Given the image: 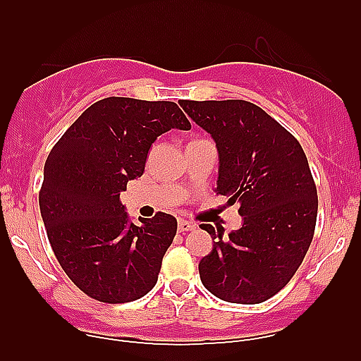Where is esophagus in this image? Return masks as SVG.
Segmentation results:
<instances>
[{"mask_svg":"<svg viewBox=\"0 0 361 361\" xmlns=\"http://www.w3.org/2000/svg\"><path fill=\"white\" fill-rule=\"evenodd\" d=\"M195 227H197V225L192 224V221H187V220H178V231H180V232L194 231Z\"/></svg>","mask_w":361,"mask_h":361,"instance_id":"esophagus-1","label":"esophagus"}]
</instances>
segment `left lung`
Instances as JSON below:
<instances>
[{
	"instance_id": "1",
	"label": "left lung",
	"mask_w": 361,
	"mask_h": 361,
	"mask_svg": "<svg viewBox=\"0 0 361 361\" xmlns=\"http://www.w3.org/2000/svg\"><path fill=\"white\" fill-rule=\"evenodd\" d=\"M218 152V195L239 204L243 225L224 231L199 262L204 288L232 304H260L300 267L314 234L318 195L300 143L271 115L243 99L181 101Z\"/></svg>"
}]
</instances>
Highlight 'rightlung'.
Here are the masks:
<instances>
[{"label":"right lung","mask_w":361,"mask_h":361,"mask_svg":"<svg viewBox=\"0 0 361 361\" xmlns=\"http://www.w3.org/2000/svg\"><path fill=\"white\" fill-rule=\"evenodd\" d=\"M190 122L171 101L106 97L87 108L49 154L39 211L68 278L89 297L130 302L155 286L176 235V218L157 213L136 225L120 201L143 174L152 145Z\"/></svg>","instance_id":"add662e5"}]
</instances>
